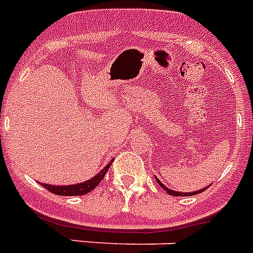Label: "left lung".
I'll use <instances>...</instances> for the list:
<instances>
[{
	"instance_id": "obj_1",
	"label": "left lung",
	"mask_w": 253,
	"mask_h": 253,
	"mask_svg": "<svg viewBox=\"0 0 253 253\" xmlns=\"http://www.w3.org/2000/svg\"><path fill=\"white\" fill-rule=\"evenodd\" d=\"M156 180H157V182H158V185L162 186V188L165 189V190H166L167 193H169V194L175 195V197H190V195H195V194H199V193L205 192L206 189L209 188V186H206V188L201 189V190H197V192H192V193H188V192H186V193H182V192H176V190H172V189H169L166 185H163V184H162V182H161V180H159L158 177H156Z\"/></svg>"
}]
</instances>
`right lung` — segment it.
Here are the masks:
<instances>
[{
    "mask_svg": "<svg viewBox=\"0 0 253 253\" xmlns=\"http://www.w3.org/2000/svg\"><path fill=\"white\" fill-rule=\"evenodd\" d=\"M112 163H113V161H110L107 166L104 167L100 172L96 173L92 179L81 182V184H72V185H50V184H44V182H40V184L43 188L47 189L48 192L54 193V194L67 195V197L68 195H84L87 193H90L91 190H94L100 184V181L103 180L105 173L108 172V169H109Z\"/></svg>",
    "mask_w": 253,
    "mask_h": 253,
    "instance_id": "1",
    "label": "right lung"
}]
</instances>
